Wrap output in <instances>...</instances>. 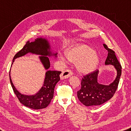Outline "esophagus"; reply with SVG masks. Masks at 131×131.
Wrapping results in <instances>:
<instances>
[{"mask_svg": "<svg viewBox=\"0 0 131 131\" xmlns=\"http://www.w3.org/2000/svg\"><path fill=\"white\" fill-rule=\"evenodd\" d=\"M72 74H73V72L70 70L69 69L65 70L61 73V76H60L61 79L63 80V79H65V78H67L68 77H70L71 75H72Z\"/></svg>", "mask_w": 131, "mask_h": 131, "instance_id": "esophagus-1", "label": "esophagus"}]
</instances>
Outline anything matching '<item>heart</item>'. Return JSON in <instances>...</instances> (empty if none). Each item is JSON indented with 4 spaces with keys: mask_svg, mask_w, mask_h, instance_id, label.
I'll list each match as a JSON object with an SVG mask.
<instances>
[{
    "mask_svg": "<svg viewBox=\"0 0 131 131\" xmlns=\"http://www.w3.org/2000/svg\"><path fill=\"white\" fill-rule=\"evenodd\" d=\"M66 57L71 62L77 63V69L82 73L93 72L99 62L97 54L86 45H80L71 47L66 51ZM61 58L65 61L63 57Z\"/></svg>",
    "mask_w": 131,
    "mask_h": 131,
    "instance_id": "heart-1",
    "label": "heart"
}]
</instances>
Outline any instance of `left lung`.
<instances>
[{"mask_svg":"<svg viewBox=\"0 0 131 131\" xmlns=\"http://www.w3.org/2000/svg\"><path fill=\"white\" fill-rule=\"evenodd\" d=\"M103 46L108 52L105 64L113 65L117 71V76L115 81L109 85H102L97 81L98 70L83 77L81 88L77 92V97L81 103L87 106L100 105L109 100L117 89L122 74V66L117 60L115 51L109 49L105 44Z\"/></svg>","mask_w":131,"mask_h":131,"instance_id":"8db88e82","label":"left lung"}]
</instances>
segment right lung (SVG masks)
<instances>
[{"label": "right lung", "instance_id": "obj_1", "mask_svg": "<svg viewBox=\"0 0 131 131\" xmlns=\"http://www.w3.org/2000/svg\"><path fill=\"white\" fill-rule=\"evenodd\" d=\"M50 49V46L46 39L38 38L35 39L34 42H30V41H27L22 49L18 52L13 58L12 65L15 59L25 56L27 53H30L37 55H40L41 56L39 57L40 61L43 65L45 69L47 70L45 74L43 85L39 92L34 95L23 94L18 91L12 82L10 76V70H9V80L14 93L20 103L30 108L41 109L46 108L50 103L52 99L53 98L54 90L56 85L60 80L59 74L61 73V72L48 70L50 66V63L47 57L54 56L57 57V53H52Z\"/></svg>", "mask_w": 131, "mask_h": 131}]
</instances>
